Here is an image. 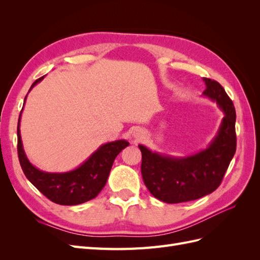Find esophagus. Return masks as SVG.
<instances>
[{
  "label": "esophagus",
  "mask_w": 260,
  "mask_h": 260,
  "mask_svg": "<svg viewBox=\"0 0 260 260\" xmlns=\"http://www.w3.org/2000/svg\"><path fill=\"white\" fill-rule=\"evenodd\" d=\"M133 136H135V139H136V141H139V140H141V139H142V133H141L140 131H135V135H133Z\"/></svg>",
  "instance_id": "1"
}]
</instances>
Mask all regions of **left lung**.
I'll list each match as a JSON object with an SVG mask.
<instances>
[{"instance_id": "obj_1", "label": "left lung", "mask_w": 260, "mask_h": 260, "mask_svg": "<svg viewBox=\"0 0 260 260\" xmlns=\"http://www.w3.org/2000/svg\"><path fill=\"white\" fill-rule=\"evenodd\" d=\"M203 96L215 102L223 118L208 146L188 156L152 152L139 144L142 153L141 172L151 194L161 202L177 204L194 201L214 192L220 185L237 149L235 108L224 89L215 80L203 78Z\"/></svg>"}]
</instances>
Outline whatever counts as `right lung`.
<instances>
[{
    "label": "right lung",
    "mask_w": 260,
    "mask_h": 260,
    "mask_svg": "<svg viewBox=\"0 0 260 260\" xmlns=\"http://www.w3.org/2000/svg\"><path fill=\"white\" fill-rule=\"evenodd\" d=\"M44 77L45 76L35 81L29 89V92L32 90L35 85L41 82ZM27 95L23 105L26 103ZM22 109L17 127V148L20 166L27 179L50 201L59 205H79L96 198L107 182L109 172L117 155L129 145L128 141L117 140L102 144L95 152L89 156L88 159H85L80 166L73 170L66 172L43 171L29 161L23 149L20 136V117Z\"/></svg>",
    "instance_id": "add662e5"
}]
</instances>
